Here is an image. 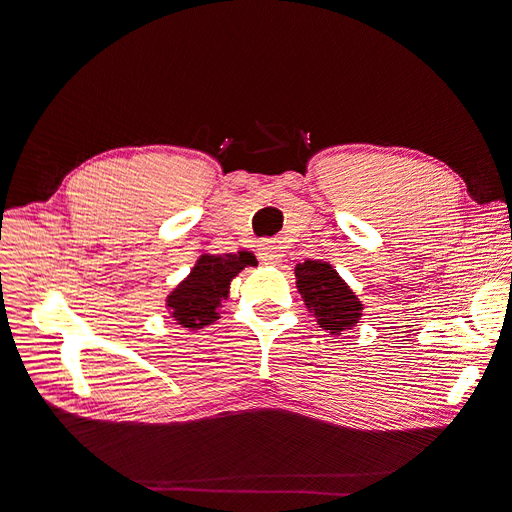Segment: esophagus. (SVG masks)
Here are the masks:
<instances>
[{"label": "esophagus", "instance_id": "obj_1", "mask_svg": "<svg viewBox=\"0 0 512 512\" xmlns=\"http://www.w3.org/2000/svg\"><path fill=\"white\" fill-rule=\"evenodd\" d=\"M259 259L270 265H280L284 259V251L276 240H265L259 249Z\"/></svg>", "mask_w": 512, "mask_h": 512}]
</instances>
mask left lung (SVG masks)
<instances>
[{
    "label": "left lung",
    "mask_w": 512,
    "mask_h": 512,
    "mask_svg": "<svg viewBox=\"0 0 512 512\" xmlns=\"http://www.w3.org/2000/svg\"><path fill=\"white\" fill-rule=\"evenodd\" d=\"M297 290L317 317L319 328L338 336L344 330H353L363 315V303L351 290L330 261L307 259L294 267Z\"/></svg>",
    "instance_id": "1"
}]
</instances>
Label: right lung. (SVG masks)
Wrapping results in <instances>:
<instances>
[{
  "instance_id": "right-lung-1",
  "label": "right lung",
  "mask_w": 512,
  "mask_h": 512,
  "mask_svg": "<svg viewBox=\"0 0 512 512\" xmlns=\"http://www.w3.org/2000/svg\"><path fill=\"white\" fill-rule=\"evenodd\" d=\"M257 265L251 251L226 255H199L195 267L166 299V309L180 328L201 330L220 319V307L228 301L230 282L245 270Z\"/></svg>"
}]
</instances>
